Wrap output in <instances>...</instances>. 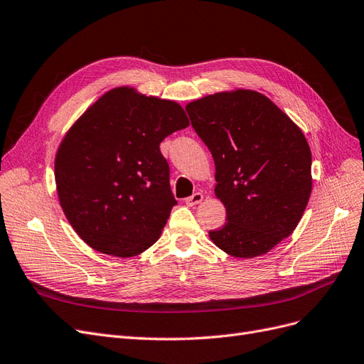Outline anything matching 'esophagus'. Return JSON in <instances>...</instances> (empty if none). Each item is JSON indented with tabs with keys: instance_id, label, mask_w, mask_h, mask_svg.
<instances>
[{
	"instance_id": "obj_1",
	"label": "esophagus",
	"mask_w": 364,
	"mask_h": 364,
	"mask_svg": "<svg viewBox=\"0 0 364 364\" xmlns=\"http://www.w3.org/2000/svg\"><path fill=\"white\" fill-rule=\"evenodd\" d=\"M204 200V195L200 193V192H195L192 196H189V198H186V205H189V207H195V205H198V204H200Z\"/></svg>"
}]
</instances>
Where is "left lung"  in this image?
I'll return each instance as SVG.
<instances>
[{
  "mask_svg": "<svg viewBox=\"0 0 364 364\" xmlns=\"http://www.w3.org/2000/svg\"><path fill=\"white\" fill-rule=\"evenodd\" d=\"M216 166L226 223L208 237L234 258H255L289 237L312 192V153L301 129L262 92L235 88L186 105Z\"/></svg>",
  "mask_w": 364,
  "mask_h": 364,
  "instance_id": "8db88e82",
  "label": "left lung"
}]
</instances>
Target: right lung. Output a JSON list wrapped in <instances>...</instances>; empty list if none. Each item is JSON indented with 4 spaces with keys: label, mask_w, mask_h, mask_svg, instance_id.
Wrapping results in <instances>:
<instances>
[{
    "label": "right lung",
    "mask_w": 364,
    "mask_h": 364,
    "mask_svg": "<svg viewBox=\"0 0 364 364\" xmlns=\"http://www.w3.org/2000/svg\"><path fill=\"white\" fill-rule=\"evenodd\" d=\"M187 126L180 103L127 85L106 91L75 121L55 154V184L80 240L117 258L156 243L177 204L159 145Z\"/></svg>",
    "instance_id": "obj_1"
}]
</instances>
